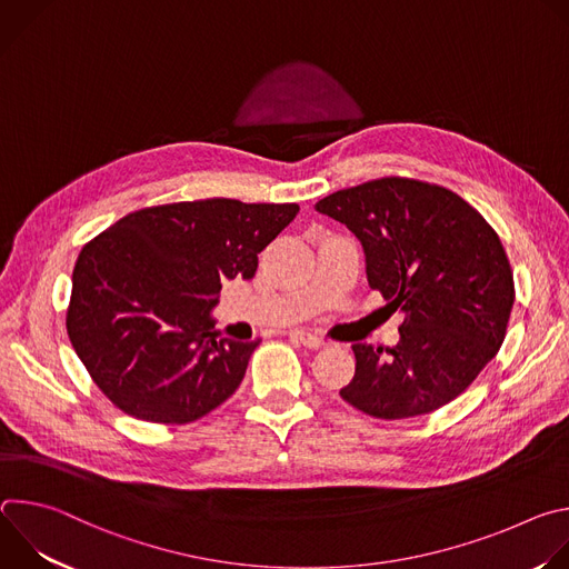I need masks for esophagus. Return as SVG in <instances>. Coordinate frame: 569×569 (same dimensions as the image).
I'll return each instance as SVG.
<instances>
[{
  "instance_id": "esophagus-1",
  "label": "esophagus",
  "mask_w": 569,
  "mask_h": 569,
  "mask_svg": "<svg viewBox=\"0 0 569 569\" xmlns=\"http://www.w3.org/2000/svg\"><path fill=\"white\" fill-rule=\"evenodd\" d=\"M290 338L292 340H297V342H301L303 347H308V349H321L323 342L319 336H315V333H310V331H306V329H297V331H290Z\"/></svg>"
}]
</instances>
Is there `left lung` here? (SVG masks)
I'll use <instances>...</instances> for the list:
<instances>
[{
	"label": "left lung",
	"instance_id": "obj_1",
	"mask_svg": "<svg viewBox=\"0 0 569 569\" xmlns=\"http://www.w3.org/2000/svg\"><path fill=\"white\" fill-rule=\"evenodd\" d=\"M315 209L356 233L369 288L402 312L387 353L351 347L356 376L340 396L387 421L455 400L496 358L511 317L513 274L498 233L457 193L408 178L342 189Z\"/></svg>",
	"mask_w": 569,
	"mask_h": 569
}]
</instances>
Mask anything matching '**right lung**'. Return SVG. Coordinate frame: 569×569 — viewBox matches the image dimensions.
Segmentation results:
<instances>
[{"instance_id": "add662e5", "label": "right lung", "mask_w": 569, "mask_h": 569, "mask_svg": "<svg viewBox=\"0 0 569 569\" xmlns=\"http://www.w3.org/2000/svg\"><path fill=\"white\" fill-rule=\"evenodd\" d=\"M299 207L229 198L148 207L80 252L67 333L99 389L126 415L191 423L246 376L254 342L218 338L222 281L252 279L259 252Z\"/></svg>"}]
</instances>
